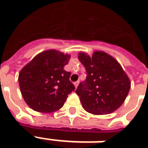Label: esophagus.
<instances>
[{
  "mask_svg": "<svg viewBox=\"0 0 148 148\" xmlns=\"http://www.w3.org/2000/svg\"><path fill=\"white\" fill-rule=\"evenodd\" d=\"M79 83V81H76V82H75V83H74V85H75V88H77V86H78Z\"/></svg>",
  "mask_w": 148,
  "mask_h": 148,
  "instance_id": "34e87169",
  "label": "esophagus"
}]
</instances>
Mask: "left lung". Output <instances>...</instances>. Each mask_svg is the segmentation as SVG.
<instances>
[{
	"label": "left lung",
	"instance_id": "8db88e82",
	"mask_svg": "<svg viewBox=\"0 0 148 148\" xmlns=\"http://www.w3.org/2000/svg\"><path fill=\"white\" fill-rule=\"evenodd\" d=\"M79 62L85 67L87 76L80 83L75 93L82 106L94 115L112 113L125 101L130 89L128 75L115 58L101 51L92 55L79 52Z\"/></svg>",
	"mask_w": 148,
	"mask_h": 148
}]
</instances>
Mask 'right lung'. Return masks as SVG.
<instances>
[{
    "label": "right lung",
    "instance_id": "1",
    "mask_svg": "<svg viewBox=\"0 0 148 148\" xmlns=\"http://www.w3.org/2000/svg\"><path fill=\"white\" fill-rule=\"evenodd\" d=\"M71 55L54 49L36 54L21 69L18 83L29 107L42 113L56 112L63 107L68 95L75 90L71 73L64 70Z\"/></svg>",
    "mask_w": 148,
    "mask_h": 148
}]
</instances>
